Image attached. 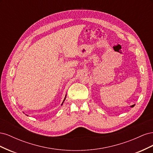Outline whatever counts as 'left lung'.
Returning a JSON list of instances; mask_svg holds the SVG:
<instances>
[{
    "mask_svg": "<svg viewBox=\"0 0 153 153\" xmlns=\"http://www.w3.org/2000/svg\"><path fill=\"white\" fill-rule=\"evenodd\" d=\"M134 106H135V105H131V107H133Z\"/></svg>",
    "mask_w": 153,
    "mask_h": 153,
    "instance_id": "8db88e82",
    "label": "left lung"
}]
</instances>
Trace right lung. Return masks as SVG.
<instances>
[{
    "mask_svg": "<svg viewBox=\"0 0 153 153\" xmlns=\"http://www.w3.org/2000/svg\"><path fill=\"white\" fill-rule=\"evenodd\" d=\"M66 96H65V98H64V101H63V102H62V103L61 104V105L63 104V103H64V100H65V99H66Z\"/></svg>",
    "mask_w": 153,
    "mask_h": 153,
    "instance_id": "1",
    "label": "right lung"
}]
</instances>
